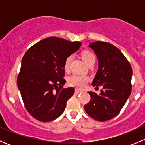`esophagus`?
Returning a JSON list of instances; mask_svg holds the SVG:
<instances>
[{"label":"esophagus","instance_id":"obj_1","mask_svg":"<svg viewBox=\"0 0 145 145\" xmlns=\"http://www.w3.org/2000/svg\"><path fill=\"white\" fill-rule=\"evenodd\" d=\"M82 93L81 90H78V89H76L75 90V93H76V94H78V93Z\"/></svg>","mask_w":145,"mask_h":145}]
</instances>
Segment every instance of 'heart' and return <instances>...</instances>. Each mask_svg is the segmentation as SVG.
I'll return each instance as SVG.
<instances>
[{
	"label": "heart",
	"mask_w": 145,
	"mask_h": 145,
	"mask_svg": "<svg viewBox=\"0 0 145 145\" xmlns=\"http://www.w3.org/2000/svg\"><path fill=\"white\" fill-rule=\"evenodd\" d=\"M81 57L83 61L88 66L91 64H94L95 62V56L93 52H90V51H83L81 54ZM72 58V55H69L66 58L64 64V68L66 71H68L69 70ZM89 79H90L89 77L86 76L74 74L69 78L68 83L70 86L78 88H83L89 81Z\"/></svg>",
	"instance_id": "heart-1"
}]
</instances>
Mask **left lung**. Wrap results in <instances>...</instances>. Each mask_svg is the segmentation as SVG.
Instances as JSON below:
<instances>
[{
	"mask_svg": "<svg viewBox=\"0 0 145 145\" xmlns=\"http://www.w3.org/2000/svg\"><path fill=\"white\" fill-rule=\"evenodd\" d=\"M89 46L99 62L92 85L96 88L102 86L103 88L100 95L88 92L90 100L84 109L94 119L106 121L118 114L131 95L132 67L121 50L111 43L96 41Z\"/></svg>",
	"mask_w": 145,
	"mask_h": 145,
	"instance_id": "8db88e82",
	"label": "left lung"
}]
</instances>
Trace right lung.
<instances>
[{"label":"right lung","instance_id":"add662e5","mask_svg":"<svg viewBox=\"0 0 145 145\" xmlns=\"http://www.w3.org/2000/svg\"><path fill=\"white\" fill-rule=\"evenodd\" d=\"M81 42L51 36L32 45L22 59L17 86L27 112L41 122L59 117L74 88H64L66 58L77 51Z\"/></svg>","mask_w":145,"mask_h":145}]
</instances>
